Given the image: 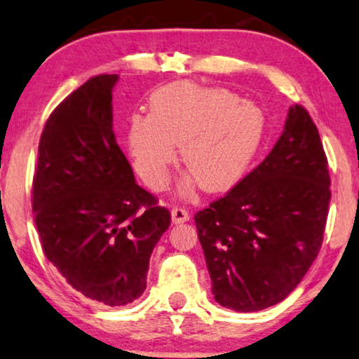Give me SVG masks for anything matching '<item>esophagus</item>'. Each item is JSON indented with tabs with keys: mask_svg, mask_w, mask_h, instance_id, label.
I'll return each instance as SVG.
<instances>
[{
	"mask_svg": "<svg viewBox=\"0 0 359 359\" xmlns=\"http://www.w3.org/2000/svg\"><path fill=\"white\" fill-rule=\"evenodd\" d=\"M171 217H173L175 224H183V222L189 221V212L184 208H173L171 209Z\"/></svg>",
	"mask_w": 359,
	"mask_h": 359,
	"instance_id": "34e87169",
	"label": "esophagus"
}]
</instances>
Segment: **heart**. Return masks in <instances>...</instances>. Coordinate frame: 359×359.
Returning <instances> with one entry per match:
<instances>
[{
  "mask_svg": "<svg viewBox=\"0 0 359 359\" xmlns=\"http://www.w3.org/2000/svg\"><path fill=\"white\" fill-rule=\"evenodd\" d=\"M150 115H133L128 147L135 168L153 188L166 181L181 147L183 161L206 191L231 188L259 151L265 115L224 87L175 82L150 97Z\"/></svg>",
  "mask_w": 359,
  "mask_h": 359,
  "instance_id": "obj_1",
  "label": "heart"
}]
</instances>
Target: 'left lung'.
Instances as JSON below:
<instances>
[{"mask_svg": "<svg viewBox=\"0 0 359 359\" xmlns=\"http://www.w3.org/2000/svg\"><path fill=\"white\" fill-rule=\"evenodd\" d=\"M330 198L318 128L297 104L267 158L194 216L217 304L248 313L285 299L320 252Z\"/></svg>", "mask_w": 359, "mask_h": 359, "instance_id": "obj_1", "label": "left lung"}]
</instances>
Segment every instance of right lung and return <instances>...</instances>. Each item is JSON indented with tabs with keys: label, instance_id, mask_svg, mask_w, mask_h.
Listing matches in <instances>:
<instances>
[{
	"label": "right lung",
	"instance_id": "obj_1",
	"mask_svg": "<svg viewBox=\"0 0 359 359\" xmlns=\"http://www.w3.org/2000/svg\"><path fill=\"white\" fill-rule=\"evenodd\" d=\"M118 76L88 79L44 125L32 212L46 257L74 290L109 306L147 288L150 255L171 214L135 181L111 130Z\"/></svg>",
	"mask_w": 359,
	"mask_h": 359
}]
</instances>
